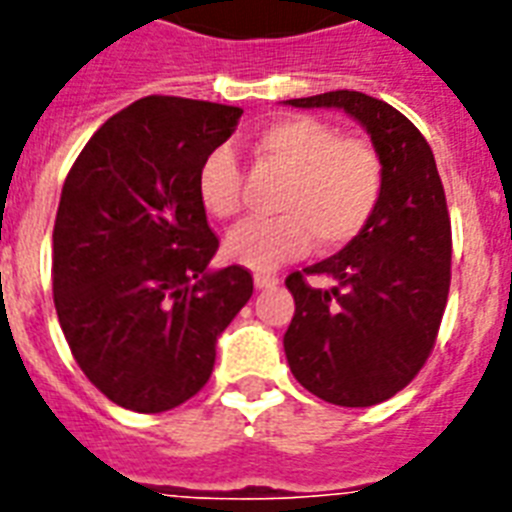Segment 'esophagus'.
<instances>
[{"instance_id":"obj_1","label":"esophagus","mask_w":512,"mask_h":512,"mask_svg":"<svg viewBox=\"0 0 512 512\" xmlns=\"http://www.w3.org/2000/svg\"><path fill=\"white\" fill-rule=\"evenodd\" d=\"M279 284V279L276 276H268V273H257L255 276V287L257 289H271Z\"/></svg>"}]
</instances>
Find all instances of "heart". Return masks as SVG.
<instances>
[{
  "mask_svg": "<svg viewBox=\"0 0 512 512\" xmlns=\"http://www.w3.org/2000/svg\"><path fill=\"white\" fill-rule=\"evenodd\" d=\"M257 148L289 172L276 217L247 220L225 239V255L249 271H273L313 247L332 252L358 239L385 193V167L372 143L340 138L313 116H287L257 135ZM241 177L231 148L204 156L196 177L201 207L217 220L241 209Z\"/></svg>",
  "mask_w": 512,
  "mask_h": 512,
  "instance_id": "b5f03b06",
  "label": "heart"
}]
</instances>
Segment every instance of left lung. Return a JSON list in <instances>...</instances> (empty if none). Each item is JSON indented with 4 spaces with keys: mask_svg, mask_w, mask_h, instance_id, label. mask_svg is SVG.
Returning a JSON list of instances; mask_svg holds the SVG:
<instances>
[{
    "mask_svg": "<svg viewBox=\"0 0 512 512\" xmlns=\"http://www.w3.org/2000/svg\"><path fill=\"white\" fill-rule=\"evenodd\" d=\"M342 108L372 138L385 193L366 231L337 255L287 276L295 316L284 353L295 380L337 406L388 401L417 377L436 345L452 281V225L428 140L401 111L364 92L287 100ZM333 287L311 288L304 273Z\"/></svg>",
    "mask_w": 512,
    "mask_h": 512,
    "instance_id": "left-lung-1",
    "label": "left lung"
}]
</instances>
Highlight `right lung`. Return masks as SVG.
Masks as SVG:
<instances>
[{
	"label": "right lung",
	"mask_w": 512,
	"mask_h": 512,
	"mask_svg": "<svg viewBox=\"0 0 512 512\" xmlns=\"http://www.w3.org/2000/svg\"><path fill=\"white\" fill-rule=\"evenodd\" d=\"M244 114L207 100H135L82 148L52 231V295L87 380L140 414L207 385L215 345L252 297L241 265L209 268L217 236L196 177Z\"/></svg>",
	"instance_id": "1"
}]
</instances>
